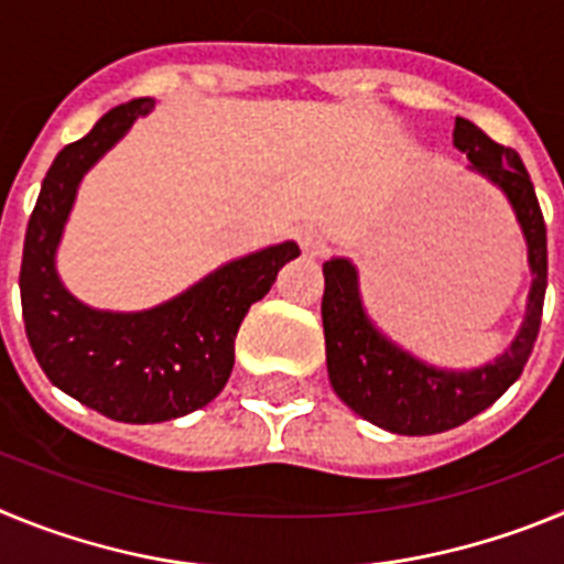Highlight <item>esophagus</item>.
Segmentation results:
<instances>
[{"instance_id":"34e87169","label":"esophagus","mask_w":564,"mask_h":564,"mask_svg":"<svg viewBox=\"0 0 564 564\" xmlns=\"http://www.w3.org/2000/svg\"><path fill=\"white\" fill-rule=\"evenodd\" d=\"M299 248L305 253L307 259H318L325 257L327 251V239L316 231V228H305V231L299 234Z\"/></svg>"}]
</instances>
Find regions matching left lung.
I'll list each match as a JSON object with an SVG mask.
<instances>
[{
  "mask_svg": "<svg viewBox=\"0 0 564 564\" xmlns=\"http://www.w3.org/2000/svg\"><path fill=\"white\" fill-rule=\"evenodd\" d=\"M455 147L468 154L471 169L508 194L528 239L534 288L520 336L495 364L471 372H443L415 361L376 333L361 311L356 268L347 259L325 262L322 322L333 390L352 412L395 435H437L480 415L520 378L540 333L547 285V239L534 183L514 149L491 141L466 118L455 121Z\"/></svg>",
  "mask_w": 564,
  "mask_h": 564,
  "instance_id": "obj_1",
  "label": "left lung"
}]
</instances>
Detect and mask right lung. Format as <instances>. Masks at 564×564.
<instances>
[{"instance_id":"obj_1","label":"right lung","mask_w":564,"mask_h":564,"mask_svg":"<svg viewBox=\"0 0 564 564\" xmlns=\"http://www.w3.org/2000/svg\"><path fill=\"white\" fill-rule=\"evenodd\" d=\"M152 104L134 98L109 109L82 141L56 154L30 214L19 271L24 333L44 376L123 423L172 421L220 395L248 307L271 291L279 268L299 257L296 242L265 248L147 313L89 311L64 291L53 253L78 181Z\"/></svg>"}]
</instances>
